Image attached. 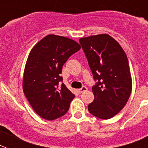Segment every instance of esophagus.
Wrapping results in <instances>:
<instances>
[{
	"mask_svg": "<svg viewBox=\"0 0 148 148\" xmlns=\"http://www.w3.org/2000/svg\"><path fill=\"white\" fill-rule=\"evenodd\" d=\"M86 90H87V88L85 87V86H83V87H82L81 89H78V93H82V92H84V91H86Z\"/></svg>",
	"mask_w": 148,
	"mask_h": 148,
	"instance_id": "34e87169",
	"label": "esophagus"
}]
</instances>
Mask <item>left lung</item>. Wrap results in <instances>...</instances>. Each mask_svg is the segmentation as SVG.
Returning a JSON list of instances; mask_svg holds the SVG:
<instances>
[{
  "instance_id": "left-lung-1",
  "label": "left lung",
  "mask_w": 148,
  "mask_h": 148,
  "mask_svg": "<svg viewBox=\"0 0 148 148\" xmlns=\"http://www.w3.org/2000/svg\"><path fill=\"white\" fill-rule=\"evenodd\" d=\"M95 84V99L88 105L91 114L109 119L123 109L132 90L127 57L121 46L107 34L79 39Z\"/></svg>"
}]
</instances>
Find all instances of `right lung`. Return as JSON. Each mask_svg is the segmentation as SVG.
<instances>
[{"label": "right lung", "mask_w": 148, "mask_h": 148, "mask_svg": "<svg viewBox=\"0 0 148 148\" xmlns=\"http://www.w3.org/2000/svg\"><path fill=\"white\" fill-rule=\"evenodd\" d=\"M81 49L70 38L49 35L29 55L23 73V90L35 112L41 118L54 120L66 114L75 95L61 76L63 65Z\"/></svg>", "instance_id": "obj_1"}]
</instances>
